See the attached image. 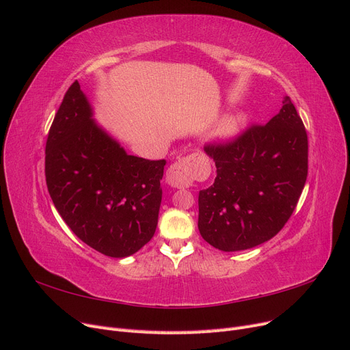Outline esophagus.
Segmentation results:
<instances>
[{"label": "esophagus", "instance_id": "34e87169", "mask_svg": "<svg viewBox=\"0 0 350 350\" xmlns=\"http://www.w3.org/2000/svg\"><path fill=\"white\" fill-rule=\"evenodd\" d=\"M194 179V167L188 157L179 159L169 166L166 172V183L174 188H187Z\"/></svg>", "mask_w": 350, "mask_h": 350}]
</instances>
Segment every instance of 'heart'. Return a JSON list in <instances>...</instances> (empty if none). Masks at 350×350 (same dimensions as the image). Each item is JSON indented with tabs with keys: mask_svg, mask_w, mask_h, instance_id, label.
I'll list each match as a JSON object with an SVG mask.
<instances>
[{
	"mask_svg": "<svg viewBox=\"0 0 350 350\" xmlns=\"http://www.w3.org/2000/svg\"><path fill=\"white\" fill-rule=\"evenodd\" d=\"M245 126V116L237 113V115H226L221 118L213 130L210 133V139L217 143L229 142L242 131Z\"/></svg>",
	"mask_w": 350,
	"mask_h": 350,
	"instance_id": "b5f03b06",
	"label": "heart"
}]
</instances>
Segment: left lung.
Instances as JSON below:
<instances>
[{"label": "left lung", "mask_w": 350, "mask_h": 350, "mask_svg": "<svg viewBox=\"0 0 350 350\" xmlns=\"http://www.w3.org/2000/svg\"><path fill=\"white\" fill-rule=\"evenodd\" d=\"M216 165L213 185L198 194V230L220 251L271 239L298 204L308 175V137L289 96L266 125L206 144Z\"/></svg>", "instance_id": "left-lung-1"}]
</instances>
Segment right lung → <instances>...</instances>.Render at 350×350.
I'll use <instances>...</instances> for the list:
<instances>
[{
  "label": "right lung",
  "instance_id": "add662e5",
  "mask_svg": "<svg viewBox=\"0 0 350 350\" xmlns=\"http://www.w3.org/2000/svg\"><path fill=\"white\" fill-rule=\"evenodd\" d=\"M92 116L74 81L48 134V191L77 238L103 256L124 258L154 235L166 161L129 154Z\"/></svg>",
  "mask_w": 350,
  "mask_h": 350
}]
</instances>
